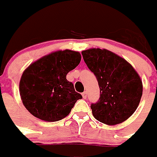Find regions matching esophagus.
Segmentation results:
<instances>
[{
    "instance_id": "34e87169",
    "label": "esophagus",
    "mask_w": 157,
    "mask_h": 157,
    "mask_svg": "<svg viewBox=\"0 0 157 157\" xmlns=\"http://www.w3.org/2000/svg\"><path fill=\"white\" fill-rule=\"evenodd\" d=\"M81 94H82V97H83V98H85V99H86V97H87V93H86V91H85V92H83V93Z\"/></svg>"
}]
</instances>
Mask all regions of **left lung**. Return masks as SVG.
Listing matches in <instances>:
<instances>
[{
    "label": "left lung",
    "mask_w": 157,
    "mask_h": 157,
    "mask_svg": "<svg viewBox=\"0 0 157 157\" xmlns=\"http://www.w3.org/2000/svg\"><path fill=\"white\" fill-rule=\"evenodd\" d=\"M81 54L100 89L99 99L90 106L94 118L109 125L126 121L136 111L143 94L138 72L125 59L105 49H89Z\"/></svg>",
    "instance_id": "obj_1"
}]
</instances>
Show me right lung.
I'll return each mask as SVG.
<instances>
[{
  "label": "right lung",
  "mask_w": 157,
  "mask_h": 157,
  "mask_svg": "<svg viewBox=\"0 0 157 157\" xmlns=\"http://www.w3.org/2000/svg\"><path fill=\"white\" fill-rule=\"evenodd\" d=\"M81 54L59 50L33 63L23 71L19 93L24 107L38 119L54 122L70 113L81 94L66 79L67 74L78 66Z\"/></svg>",
  "instance_id": "1"
}]
</instances>
